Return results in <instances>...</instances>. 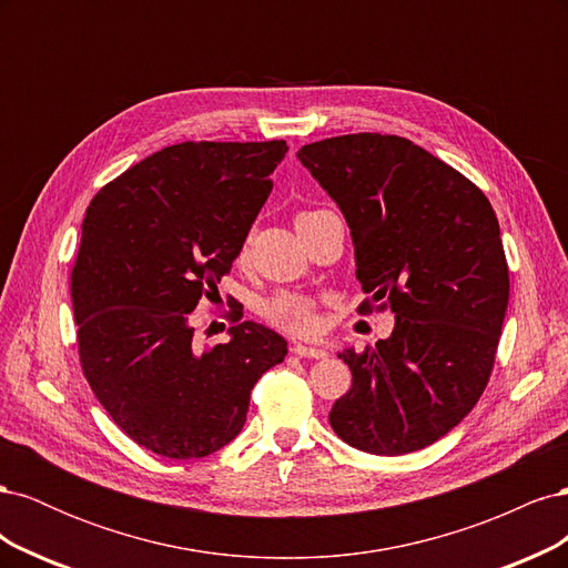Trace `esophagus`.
I'll return each mask as SVG.
<instances>
[{"label":"esophagus","mask_w":568,"mask_h":568,"mask_svg":"<svg viewBox=\"0 0 568 568\" xmlns=\"http://www.w3.org/2000/svg\"><path fill=\"white\" fill-rule=\"evenodd\" d=\"M291 353L298 355V357H313V359H326V357H329V353H326L324 348H315V346H303V343H296V346L291 348Z\"/></svg>","instance_id":"esophagus-1"}]
</instances>
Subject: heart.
<instances>
[{"label": "heart", "instance_id": "1", "mask_svg": "<svg viewBox=\"0 0 568 568\" xmlns=\"http://www.w3.org/2000/svg\"><path fill=\"white\" fill-rule=\"evenodd\" d=\"M315 213H320V211L298 213L296 222L311 217ZM244 255H246V248H242V257ZM265 313L274 324L282 326L284 332H291V334H313L317 326L313 301L301 296V294H291V291H282V294L270 298L265 305Z\"/></svg>", "mask_w": 568, "mask_h": 568}]
</instances>
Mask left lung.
Listing matches in <instances>:
<instances>
[{
  "label": "left lung",
  "instance_id": "1",
  "mask_svg": "<svg viewBox=\"0 0 568 568\" xmlns=\"http://www.w3.org/2000/svg\"><path fill=\"white\" fill-rule=\"evenodd\" d=\"M311 170L346 217L355 274L369 303L390 307L393 334L338 357L353 386L334 403L341 440L372 455L436 443L484 393L509 301V270L480 189L395 134H343L305 144Z\"/></svg>",
  "mask_w": 568,
  "mask_h": 568
}]
</instances>
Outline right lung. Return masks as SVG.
<instances>
[{
	"instance_id": "add662e5",
	"label": "right lung",
	"mask_w": 568,
	"mask_h": 568,
	"mask_svg": "<svg viewBox=\"0 0 568 568\" xmlns=\"http://www.w3.org/2000/svg\"><path fill=\"white\" fill-rule=\"evenodd\" d=\"M288 151L184 142L151 153L92 199L71 274L84 376L142 448L199 459L246 424L251 390L286 341L232 311L230 341L199 348L192 313L217 294Z\"/></svg>"
}]
</instances>
